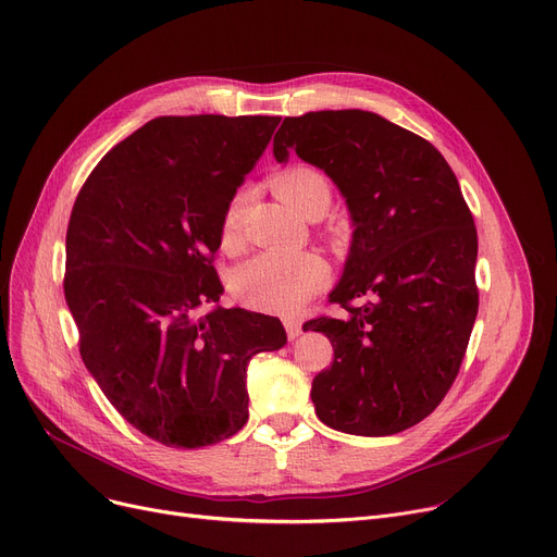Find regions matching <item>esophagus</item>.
Segmentation results:
<instances>
[{
    "label": "esophagus",
    "mask_w": 557,
    "mask_h": 557,
    "mask_svg": "<svg viewBox=\"0 0 557 557\" xmlns=\"http://www.w3.org/2000/svg\"><path fill=\"white\" fill-rule=\"evenodd\" d=\"M284 327H286V336L292 338V342L302 334V323H300L298 319H286V321H284Z\"/></svg>",
    "instance_id": "obj_1"
}]
</instances>
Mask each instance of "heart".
Instances as JSON below:
<instances>
[{"label": "heart", "instance_id": "b5f03b06", "mask_svg": "<svg viewBox=\"0 0 557 557\" xmlns=\"http://www.w3.org/2000/svg\"><path fill=\"white\" fill-rule=\"evenodd\" d=\"M273 186L277 196L302 215L317 211L325 213L332 200V186L327 175L307 163L286 168V171L275 175ZM244 207L246 193H236L225 207L221 223V240L225 248H232L236 244ZM327 277L330 265L319 252L269 250L259 252L238 265L232 277V288L238 300H244L257 311L294 317L309 298L321 292L327 284Z\"/></svg>", "mask_w": 557, "mask_h": 557}]
</instances>
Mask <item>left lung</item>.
<instances>
[{
  "label": "left lung",
  "instance_id": "1",
  "mask_svg": "<svg viewBox=\"0 0 557 557\" xmlns=\"http://www.w3.org/2000/svg\"><path fill=\"white\" fill-rule=\"evenodd\" d=\"M296 150L344 193L352 246L319 317L334 361L311 382L319 419L386 437L434 412L453 386L478 317V232L457 177L432 143L377 113L311 111L284 117L282 163Z\"/></svg>",
  "mask_w": 557,
  "mask_h": 557
}]
</instances>
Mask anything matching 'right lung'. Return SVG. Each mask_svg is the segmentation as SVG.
I'll return each mask as SVG.
<instances>
[{
    "mask_svg": "<svg viewBox=\"0 0 557 557\" xmlns=\"http://www.w3.org/2000/svg\"><path fill=\"white\" fill-rule=\"evenodd\" d=\"M277 115H161L92 168L65 236L63 292L79 355L117 414L171 448L219 444L248 421L246 369L282 323L215 307L221 223Z\"/></svg>",
    "mask_w": 557,
    "mask_h": 557,
    "instance_id": "add662e5",
    "label": "right lung"
}]
</instances>
